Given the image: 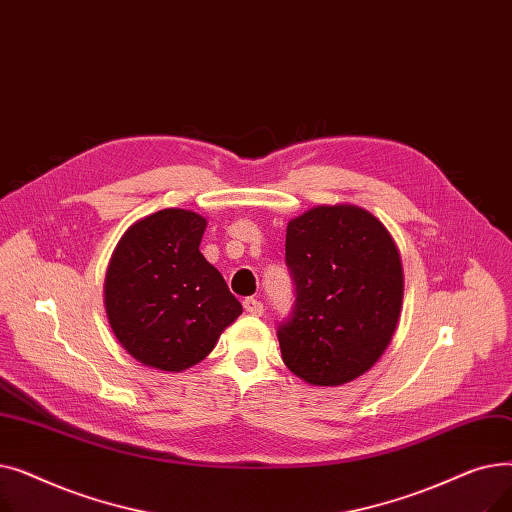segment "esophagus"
Listing matches in <instances>:
<instances>
[{"label":"esophagus","mask_w":512,"mask_h":512,"mask_svg":"<svg viewBox=\"0 0 512 512\" xmlns=\"http://www.w3.org/2000/svg\"><path fill=\"white\" fill-rule=\"evenodd\" d=\"M242 305H245V311H247V313H251V315H255V317L263 315V303L257 301V299H253V297L242 301Z\"/></svg>","instance_id":"1"}]
</instances>
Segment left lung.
I'll list each match as a JSON object with an SVG mask.
<instances>
[{"label":"left lung","mask_w":512,"mask_h":512,"mask_svg":"<svg viewBox=\"0 0 512 512\" xmlns=\"http://www.w3.org/2000/svg\"><path fill=\"white\" fill-rule=\"evenodd\" d=\"M297 301L278 328L284 365L311 386H342L388 348L405 276L388 228L363 207L317 205L286 228Z\"/></svg>","instance_id":"obj_1"}]
</instances>
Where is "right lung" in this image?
Instances as JSON below:
<instances>
[{
	"mask_svg": "<svg viewBox=\"0 0 512 512\" xmlns=\"http://www.w3.org/2000/svg\"><path fill=\"white\" fill-rule=\"evenodd\" d=\"M205 228L195 211H155L124 232L107 265V321L126 353L147 367L178 373L197 365L242 313L199 251Z\"/></svg>",
	"mask_w": 512,
	"mask_h": 512,
	"instance_id": "1",
	"label": "right lung"
}]
</instances>
